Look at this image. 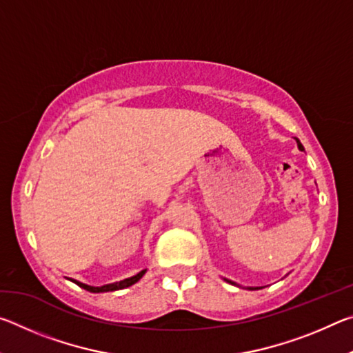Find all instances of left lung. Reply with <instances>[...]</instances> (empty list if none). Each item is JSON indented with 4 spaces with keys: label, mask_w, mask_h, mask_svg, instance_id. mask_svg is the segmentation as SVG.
I'll return each instance as SVG.
<instances>
[{
    "label": "left lung",
    "mask_w": 353,
    "mask_h": 353,
    "mask_svg": "<svg viewBox=\"0 0 353 353\" xmlns=\"http://www.w3.org/2000/svg\"><path fill=\"white\" fill-rule=\"evenodd\" d=\"M296 143H297V148L301 149V151H303V146H302V143L299 141V139H296ZM225 282H229V283H232V285H236V286H240L238 283H235V282H232V280H229V279H224ZM248 290H259V288H252V286H248Z\"/></svg>",
    "instance_id": "1"
}]
</instances>
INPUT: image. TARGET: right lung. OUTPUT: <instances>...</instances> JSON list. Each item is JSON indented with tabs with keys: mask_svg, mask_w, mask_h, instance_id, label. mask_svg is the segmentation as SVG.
I'll list each match as a JSON object with an SVG mask.
<instances>
[{
	"mask_svg": "<svg viewBox=\"0 0 353 353\" xmlns=\"http://www.w3.org/2000/svg\"><path fill=\"white\" fill-rule=\"evenodd\" d=\"M148 270H143L139 274H135V276L129 277V279H124V280H119V282L115 283H109V285H103V286H92V285H87V283H82L79 280H74V279H70L71 282L76 283L77 286H81V288L90 291V292H107V291H117V290H123V288H128V286H132L134 283L139 282V280L145 276V272Z\"/></svg>",
	"mask_w": 353,
	"mask_h": 353,
	"instance_id": "add662e5",
	"label": "right lung"
}]
</instances>
